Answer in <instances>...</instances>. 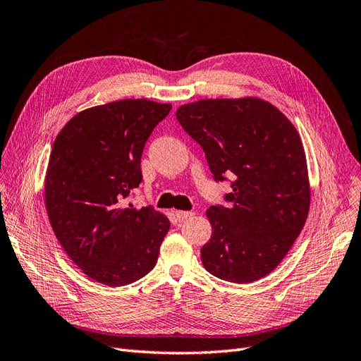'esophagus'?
<instances>
[{"instance_id": "1", "label": "esophagus", "mask_w": 361, "mask_h": 361, "mask_svg": "<svg viewBox=\"0 0 361 361\" xmlns=\"http://www.w3.org/2000/svg\"><path fill=\"white\" fill-rule=\"evenodd\" d=\"M174 214H176V216H178V220H179V221L187 220V218H190V216H192V215H194L191 211H176Z\"/></svg>"}]
</instances>
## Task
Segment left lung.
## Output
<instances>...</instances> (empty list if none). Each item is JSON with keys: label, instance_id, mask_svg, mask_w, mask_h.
Returning a JSON list of instances; mask_svg holds the SVG:
<instances>
[{"label": "left lung", "instance_id": "8db88e82", "mask_svg": "<svg viewBox=\"0 0 361 361\" xmlns=\"http://www.w3.org/2000/svg\"><path fill=\"white\" fill-rule=\"evenodd\" d=\"M176 118L202 146L214 180L232 178L228 206L206 211L212 236L200 250L203 267L241 285L265 277L309 214L307 164L297 129L257 97L203 99L182 105Z\"/></svg>", "mask_w": 361, "mask_h": 361}]
</instances>
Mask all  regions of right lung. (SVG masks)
Masks as SVG:
<instances>
[{
	"mask_svg": "<svg viewBox=\"0 0 361 361\" xmlns=\"http://www.w3.org/2000/svg\"><path fill=\"white\" fill-rule=\"evenodd\" d=\"M170 110L147 99L93 106L54 141L45 179L49 223L76 267L102 285H129L157 265L169 218L128 200L143 180L146 141Z\"/></svg>",
	"mask_w": 361,
	"mask_h": 361,
	"instance_id": "1",
	"label": "right lung"
}]
</instances>
